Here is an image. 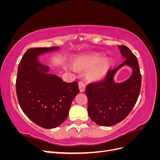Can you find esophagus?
<instances>
[{"mask_svg": "<svg viewBox=\"0 0 160 160\" xmlns=\"http://www.w3.org/2000/svg\"><path fill=\"white\" fill-rule=\"evenodd\" d=\"M79 88L80 92H81V93L85 90V85L83 82H82V81L79 82Z\"/></svg>", "mask_w": 160, "mask_h": 160, "instance_id": "34e87169", "label": "esophagus"}]
</instances>
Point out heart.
<instances>
[{
    "label": "heart",
    "instance_id": "b5f03b06",
    "mask_svg": "<svg viewBox=\"0 0 160 160\" xmlns=\"http://www.w3.org/2000/svg\"><path fill=\"white\" fill-rule=\"evenodd\" d=\"M100 61V57L98 55L81 57L79 58L77 61V65L79 67L84 69H90L98 63ZM109 66V62L108 61H104L100 62L99 64L96 65L94 68L90 72V75L91 77L96 80H100L103 79L107 72L108 67ZM71 69L75 71V65H72Z\"/></svg>",
    "mask_w": 160,
    "mask_h": 160
}]
</instances>
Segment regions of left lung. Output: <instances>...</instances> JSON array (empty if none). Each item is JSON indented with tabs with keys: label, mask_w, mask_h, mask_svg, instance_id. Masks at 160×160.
<instances>
[{
	"label": "left lung",
	"mask_w": 160,
	"mask_h": 160,
	"mask_svg": "<svg viewBox=\"0 0 160 160\" xmlns=\"http://www.w3.org/2000/svg\"><path fill=\"white\" fill-rule=\"evenodd\" d=\"M118 48L125 59L123 63L109 70L104 81L86 87L88 115L101 126H112L126 118L136 103L141 89L142 75L137 57L126 46L119 45ZM123 66L132 69V75L122 83H115L114 76Z\"/></svg>",
	"instance_id": "1"
}]
</instances>
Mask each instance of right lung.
Segmentation results:
<instances>
[{
    "instance_id": "right-lung-1",
    "label": "right lung",
    "mask_w": 160,
    "mask_h": 160,
    "mask_svg": "<svg viewBox=\"0 0 160 160\" xmlns=\"http://www.w3.org/2000/svg\"><path fill=\"white\" fill-rule=\"evenodd\" d=\"M59 47L32 48L24 54L18 67L16 89L18 103L32 122L46 129L55 128L69 115L71 103L79 93L77 81L67 83L38 57L59 49Z\"/></svg>"
}]
</instances>
